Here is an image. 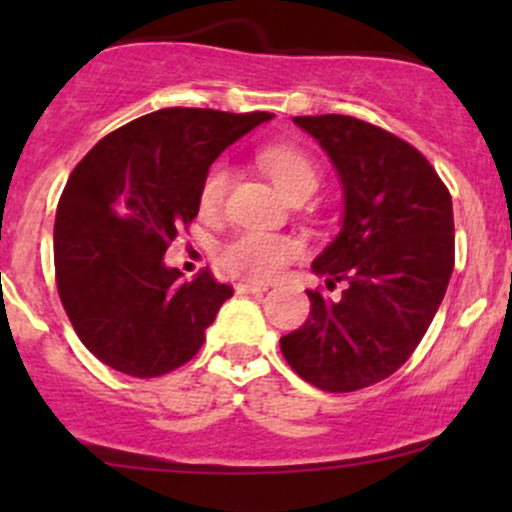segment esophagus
I'll use <instances>...</instances> for the list:
<instances>
[{
	"mask_svg": "<svg viewBox=\"0 0 512 512\" xmlns=\"http://www.w3.org/2000/svg\"><path fill=\"white\" fill-rule=\"evenodd\" d=\"M238 293H264L267 291V286L264 284H252V281H243V284L236 286Z\"/></svg>",
	"mask_w": 512,
	"mask_h": 512,
	"instance_id": "34e87169",
	"label": "esophagus"
}]
</instances>
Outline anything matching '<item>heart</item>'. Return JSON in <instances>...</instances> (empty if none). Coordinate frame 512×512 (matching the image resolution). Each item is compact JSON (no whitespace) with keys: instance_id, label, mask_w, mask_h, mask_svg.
Listing matches in <instances>:
<instances>
[{"instance_id":"heart-1","label":"heart","mask_w":512,"mask_h":512,"mask_svg":"<svg viewBox=\"0 0 512 512\" xmlns=\"http://www.w3.org/2000/svg\"><path fill=\"white\" fill-rule=\"evenodd\" d=\"M257 161L286 199L310 197L317 190V182H320L317 166L313 158L296 146L269 144L260 149ZM228 180H231V170L226 161H216L207 170L199 185V209L204 214H214L221 207ZM298 257H301V245L296 240L264 231H240L219 248L221 267L252 281L274 279Z\"/></svg>"}]
</instances>
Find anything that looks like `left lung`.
Here are the masks:
<instances>
[{
    "instance_id": "8db88e82",
    "label": "left lung",
    "mask_w": 512,
    "mask_h": 512,
    "mask_svg": "<svg viewBox=\"0 0 512 512\" xmlns=\"http://www.w3.org/2000/svg\"><path fill=\"white\" fill-rule=\"evenodd\" d=\"M293 122L342 182V231L313 272L346 289L308 291V320L281 337V354L305 383L354 392L395 373L424 339L455 267L452 199L424 154L385 129L349 115Z\"/></svg>"
}]
</instances>
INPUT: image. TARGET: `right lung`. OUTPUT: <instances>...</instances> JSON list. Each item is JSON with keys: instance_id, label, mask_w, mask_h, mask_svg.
I'll return each mask as SVG.
<instances>
[{"instance_id": "obj_1", "label": "right lung", "mask_w": 512, "mask_h": 512, "mask_svg": "<svg viewBox=\"0 0 512 512\" xmlns=\"http://www.w3.org/2000/svg\"><path fill=\"white\" fill-rule=\"evenodd\" d=\"M272 113L163 108L115 129L69 175L55 219V276L76 334L134 378L180 368L233 289L163 255L199 211V185L223 149Z\"/></svg>"}]
</instances>
